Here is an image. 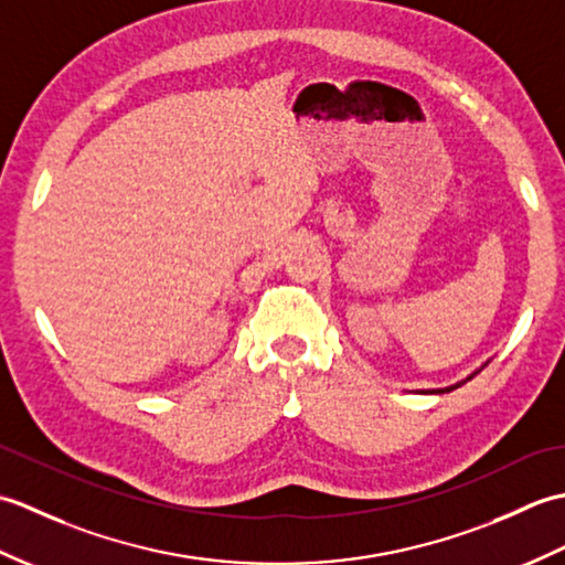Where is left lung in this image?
Listing matches in <instances>:
<instances>
[{"label": "left lung", "mask_w": 565, "mask_h": 565, "mask_svg": "<svg viewBox=\"0 0 565 565\" xmlns=\"http://www.w3.org/2000/svg\"><path fill=\"white\" fill-rule=\"evenodd\" d=\"M488 362H490V359H488ZM488 362H486V364H483L481 369H476V371H473V374H468V376H466L463 381H459V383H454V386H447V388H427V391H419V393H449V391H454V388H459V386H463V383H466V381H471V379H473L476 374H481V371H483V369L488 366Z\"/></svg>", "instance_id": "8db88e82"}]
</instances>
